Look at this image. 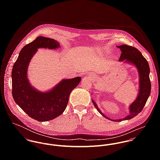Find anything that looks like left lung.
<instances>
[{
	"mask_svg": "<svg viewBox=\"0 0 160 160\" xmlns=\"http://www.w3.org/2000/svg\"><path fill=\"white\" fill-rule=\"evenodd\" d=\"M118 47L119 48L122 52L119 61L126 60L128 63H131L136 67L140 78V89L136 100L129 107V114L123 119L113 120L108 118L102 113L95 102L92 100V102L98 112L103 116L113 121H121L123 120L130 119L137 116L143 110L151 92V82L149 77L150 67L145 58L137 48L125 44L118 46Z\"/></svg>",
	"mask_w": 160,
	"mask_h": 160,
	"instance_id": "8db88e82",
	"label": "left lung"
}]
</instances>
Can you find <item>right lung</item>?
I'll return each mask as SVG.
<instances>
[{"mask_svg": "<svg viewBox=\"0 0 160 160\" xmlns=\"http://www.w3.org/2000/svg\"><path fill=\"white\" fill-rule=\"evenodd\" d=\"M59 47L60 44L55 39L38 37L22 49L12 68L13 98L26 114L38 121H48L62 114L67 108L71 92L81 79V77H77L62 80L47 92L38 91L30 85L27 78V70L38 48L55 49Z\"/></svg>", "mask_w": 160, "mask_h": 160, "instance_id": "1", "label": "right lung"}]
</instances>
